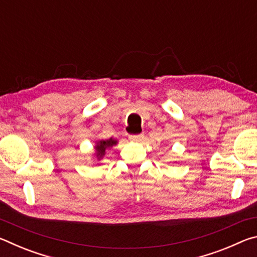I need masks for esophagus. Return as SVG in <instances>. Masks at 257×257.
Here are the masks:
<instances>
[{
  "instance_id": "1",
  "label": "esophagus",
  "mask_w": 257,
  "mask_h": 257,
  "mask_svg": "<svg viewBox=\"0 0 257 257\" xmlns=\"http://www.w3.org/2000/svg\"><path fill=\"white\" fill-rule=\"evenodd\" d=\"M143 138H144V135H143V134L130 135V136H129V139H130V141H133V142H139V141H142Z\"/></svg>"
}]
</instances>
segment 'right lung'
<instances>
[{
    "mask_svg": "<svg viewBox=\"0 0 257 257\" xmlns=\"http://www.w3.org/2000/svg\"><path fill=\"white\" fill-rule=\"evenodd\" d=\"M116 144H118V141L116 139H113V138H110V139H102V141H98L95 143V160L97 161H101L103 159V156L105 155V151L106 150H110L111 147L115 146Z\"/></svg>",
    "mask_w": 257,
    "mask_h": 257,
    "instance_id": "right-lung-1",
    "label": "right lung"
}]
</instances>
